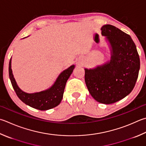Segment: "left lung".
<instances>
[{
    "mask_svg": "<svg viewBox=\"0 0 146 146\" xmlns=\"http://www.w3.org/2000/svg\"><path fill=\"white\" fill-rule=\"evenodd\" d=\"M102 34L111 43V61L94 68H85L84 80L95 100L111 104L130 93L135 85L140 69L136 46L128 34L111 25L101 28Z\"/></svg>",
    "mask_w": 146,
    "mask_h": 146,
    "instance_id": "1",
    "label": "left lung"
}]
</instances>
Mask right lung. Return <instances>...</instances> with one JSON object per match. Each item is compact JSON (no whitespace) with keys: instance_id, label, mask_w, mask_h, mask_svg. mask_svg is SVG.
Wrapping results in <instances>:
<instances>
[{"instance_id":"1","label":"right lung","mask_w":146,"mask_h":146,"mask_svg":"<svg viewBox=\"0 0 146 146\" xmlns=\"http://www.w3.org/2000/svg\"><path fill=\"white\" fill-rule=\"evenodd\" d=\"M74 67L75 66L72 65L63 71L50 88L35 93H27L19 88L12 73L11 58L10 59L9 64V75L13 89L18 98L23 103L34 109L46 111L55 107L61 102L66 82L72 74Z\"/></svg>"}]
</instances>
